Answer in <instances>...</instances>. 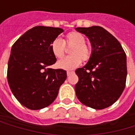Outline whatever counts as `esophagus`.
I'll use <instances>...</instances> for the list:
<instances>
[{"label": "esophagus", "instance_id": "esophagus-1", "mask_svg": "<svg viewBox=\"0 0 135 135\" xmlns=\"http://www.w3.org/2000/svg\"><path fill=\"white\" fill-rule=\"evenodd\" d=\"M72 73H73V71H70V70H68V71H67V75L69 76L70 74H72Z\"/></svg>", "mask_w": 135, "mask_h": 135}]
</instances>
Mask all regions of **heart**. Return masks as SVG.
Listing matches in <instances>:
<instances>
[{
  "label": "heart",
  "instance_id": "1",
  "mask_svg": "<svg viewBox=\"0 0 135 135\" xmlns=\"http://www.w3.org/2000/svg\"><path fill=\"white\" fill-rule=\"evenodd\" d=\"M86 38L80 32H70L65 36L64 40L55 39L50 44L52 54L56 59L64 56L67 46L72 47L70 50V56L63 58L57 62V67L64 70H71L80 65L83 61H88L91 55V47L85 44Z\"/></svg>",
  "mask_w": 135,
  "mask_h": 135
}]
</instances>
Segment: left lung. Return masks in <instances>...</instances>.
<instances>
[{"mask_svg": "<svg viewBox=\"0 0 135 135\" xmlns=\"http://www.w3.org/2000/svg\"><path fill=\"white\" fill-rule=\"evenodd\" d=\"M75 29L89 38L92 49L87 64L75 71L79 77L76 95L86 106L104 109L114 104L125 89L126 55L120 43L102 27Z\"/></svg>", "mask_w": 135, "mask_h": 135, "instance_id": "obj_1", "label": "left lung"}]
</instances>
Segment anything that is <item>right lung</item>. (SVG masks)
I'll return each mask as SVG.
<instances>
[{
    "label": "right lung",
    "mask_w": 135,
    "mask_h": 135,
    "mask_svg": "<svg viewBox=\"0 0 135 135\" xmlns=\"http://www.w3.org/2000/svg\"><path fill=\"white\" fill-rule=\"evenodd\" d=\"M63 31L60 28L36 26L22 35L12 46L8 83L19 103L30 110L50 105L67 78L66 70L47 68L56 61L50 44Z\"/></svg>",
    "instance_id": "add662e5"
}]
</instances>
